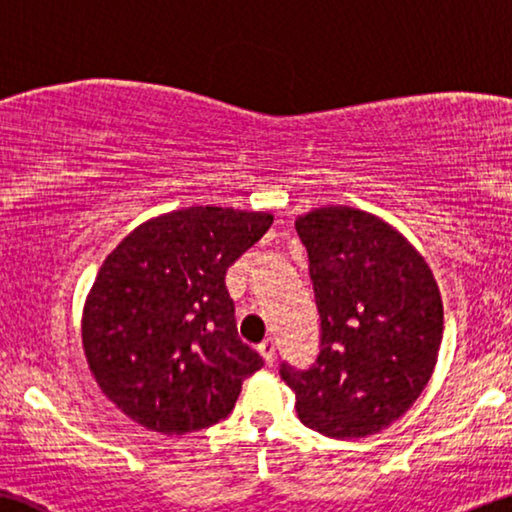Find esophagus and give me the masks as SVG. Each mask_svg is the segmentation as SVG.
I'll list each match as a JSON object with an SVG mask.
<instances>
[{
  "label": "esophagus",
  "mask_w": 512,
  "mask_h": 512,
  "mask_svg": "<svg viewBox=\"0 0 512 512\" xmlns=\"http://www.w3.org/2000/svg\"><path fill=\"white\" fill-rule=\"evenodd\" d=\"M257 352L266 363H273V358H276V345H273V340H264L262 345L257 347Z\"/></svg>",
  "instance_id": "1"
}]
</instances>
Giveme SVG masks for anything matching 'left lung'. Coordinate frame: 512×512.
<instances>
[{
  "label": "left lung",
  "instance_id": "obj_1",
  "mask_svg": "<svg viewBox=\"0 0 512 512\" xmlns=\"http://www.w3.org/2000/svg\"><path fill=\"white\" fill-rule=\"evenodd\" d=\"M310 257L322 352L308 372L282 365L310 430L358 439L384 430L430 381L444 303L425 257L375 213L345 204L294 220Z\"/></svg>",
  "mask_w": 512,
  "mask_h": 512
}]
</instances>
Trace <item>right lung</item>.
Returning <instances> with one entry per match:
<instances>
[{"mask_svg": "<svg viewBox=\"0 0 512 512\" xmlns=\"http://www.w3.org/2000/svg\"><path fill=\"white\" fill-rule=\"evenodd\" d=\"M271 223V211L181 207L144 220L105 257L82 308V349L131 421L179 437L234 409L264 363L236 335L225 273Z\"/></svg>", "mask_w": 512, "mask_h": 512, "instance_id": "1", "label": "right lung"}]
</instances>
